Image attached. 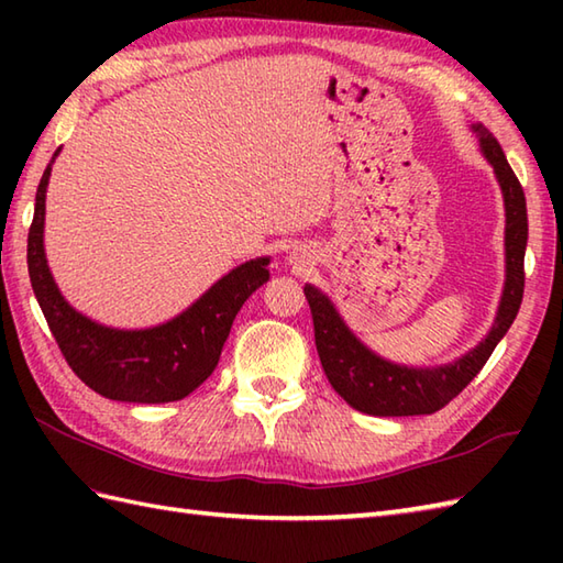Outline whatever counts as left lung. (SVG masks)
<instances>
[{"label": "left lung", "mask_w": 563, "mask_h": 563, "mask_svg": "<svg viewBox=\"0 0 563 563\" xmlns=\"http://www.w3.org/2000/svg\"><path fill=\"white\" fill-rule=\"evenodd\" d=\"M63 150V147H59ZM59 150L45 166L35 190L29 230V278L35 300L51 327L65 361L84 385L106 399L133 404H164L188 397L218 365L227 333L239 309L254 292L261 263L246 261L190 302L181 314L147 329H118L71 307L57 288L45 256V194ZM329 379L345 397L339 375Z\"/></svg>", "instance_id": "obj_1"}]
</instances>
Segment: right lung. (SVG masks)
<instances>
[{
	"label": "right lung",
	"mask_w": 563,
	"mask_h": 563,
	"mask_svg": "<svg viewBox=\"0 0 563 563\" xmlns=\"http://www.w3.org/2000/svg\"><path fill=\"white\" fill-rule=\"evenodd\" d=\"M472 133L476 135V142H479L484 159L494 166L506 206L504 295H500L494 324L479 345H474L470 353H464L452 365L428 369V373H416V369L399 367L369 353L353 336V331L345 327V321L339 314L336 305L331 302V297L317 290L314 285H307L305 288L307 302L312 307L314 317L317 351L321 357H336L341 369L339 379L345 387L343 399L355 411L369 416L435 413L450 399L457 397L462 387L470 385L472 377L484 367L488 355L494 353L498 341L506 336L512 319L518 314L525 290V246H528V208H525V194L516 174L510 169L504 150L498 145V140L482 123L472 125Z\"/></svg>",
	"instance_id": "obj_1"
}]
</instances>
